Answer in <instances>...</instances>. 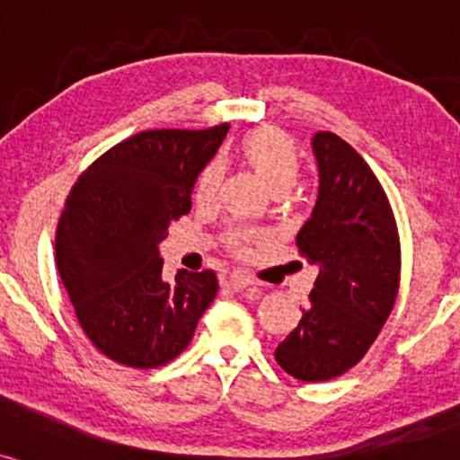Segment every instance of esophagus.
I'll return each mask as SVG.
<instances>
[{"instance_id": "obj_1", "label": "esophagus", "mask_w": 460, "mask_h": 460, "mask_svg": "<svg viewBox=\"0 0 460 460\" xmlns=\"http://www.w3.org/2000/svg\"><path fill=\"white\" fill-rule=\"evenodd\" d=\"M226 283H229L237 291L251 289V287H252V289H257V283H254V280L246 272H234L229 276V279H226Z\"/></svg>"}]
</instances>
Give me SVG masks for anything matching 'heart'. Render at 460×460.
Returning <instances> with one entry per match:
<instances>
[{"label":"heart","mask_w":460,"mask_h":460,"mask_svg":"<svg viewBox=\"0 0 460 460\" xmlns=\"http://www.w3.org/2000/svg\"><path fill=\"white\" fill-rule=\"evenodd\" d=\"M240 149L272 192H287L297 181V175L302 171V158L296 143L283 130L272 128V126L254 128L240 141ZM220 180H223V163L220 158H212L199 171L195 180V201H214ZM261 240L263 234L259 231L231 229L226 234V246L237 254H244L252 242Z\"/></svg>","instance_id":"obj_1"}]
</instances>
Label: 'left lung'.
I'll return each instance as SVG.
<instances>
[{
	"mask_svg": "<svg viewBox=\"0 0 460 460\" xmlns=\"http://www.w3.org/2000/svg\"><path fill=\"white\" fill-rule=\"evenodd\" d=\"M313 149L319 197L296 244L319 274L274 358L291 377L328 381L356 367L388 321L401 285V237L367 160L334 132H317Z\"/></svg>",
	"mask_w": 460,
	"mask_h": 460,
	"instance_id": "obj_1",
	"label": "left lung"
}]
</instances>
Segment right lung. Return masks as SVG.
<instances>
[{
  "label": "right lung",
  "instance_id": "add662e5",
  "mask_svg": "<svg viewBox=\"0 0 460 460\" xmlns=\"http://www.w3.org/2000/svg\"><path fill=\"white\" fill-rule=\"evenodd\" d=\"M229 124L146 130L79 175L55 234V261L87 339L130 368H158L186 349L218 293L214 270L163 280L158 244L190 212L199 171Z\"/></svg>",
  "mask_w": 460,
  "mask_h": 460
}]
</instances>
